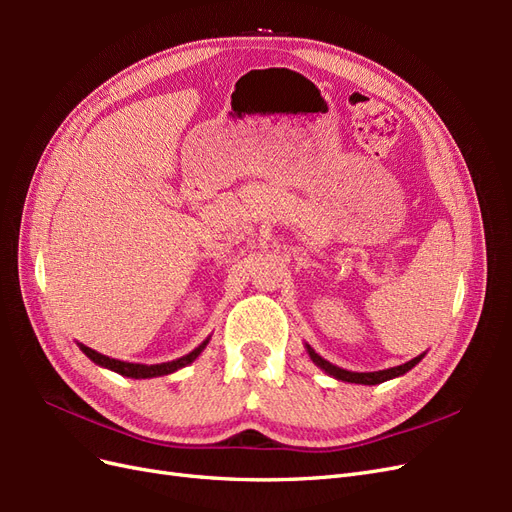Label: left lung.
<instances>
[{"label": "left lung", "mask_w": 512, "mask_h": 512, "mask_svg": "<svg viewBox=\"0 0 512 512\" xmlns=\"http://www.w3.org/2000/svg\"><path fill=\"white\" fill-rule=\"evenodd\" d=\"M305 350H307V354H309V359H312V361L324 371V374H329V376H333L335 380H342V382L369 384V386L404 376L406 371H410L414 365L421 363V359L425 356V352H423V354L414 356L412 361H408V363H404V365L389 367V369H380V371H348V369H342V367H337V365L329 363L327 359H322V356L316 354V350H314L312 346H309V344H305Z\"/></svg>", "instance_id": "1"}]
</instances>
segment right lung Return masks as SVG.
<instances>
[{"label":"right lung","instance_id":"right-lung-1","mask_svg":"<svg viewBox=\"0 0 512 512\" xmlns=\"http://www.w3.org/2000/svg\"><path fill=\"white\" fill-rule=\"evenodd\" d=\"M209 339H211V335H209V337L205 339V342L200 344L198 348H194L190 354L181 356V359L168 361V363H158V365H143V363L119 361V359H111V356H106V354H100V352H96V350H91V348H87L85 344H79V342H76V346H79V348L89 356L91 361H94V363H96V365H100V367H104V369H111V371H115V374H119V376H126V378L145 380V378L168 376V374H173V371H177V369H181V367H185V365L194 363V361L198 359V356H200V352H203V350L207 348Z\"/></svg>","mask_w":512,"mask_h":512}]
</instances>
